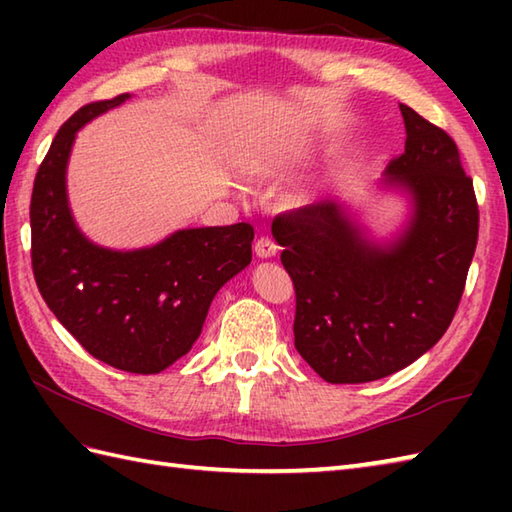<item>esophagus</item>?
<instances>
[{"label": "esophagus", "instance_id": "1", "mask_svg": "<svg viewBox=\"0 0 512 512\" xmlns=\"http://www.w3.org/2000/svg\"><path fill=\"white\" fill-rule=\"evenodd\" d=\"M255 253H257V257H270L273 255V244H270L268 239H259L255 246Z\"/></svg>", "mask_w": 512, "mask_h": 512}]
</instances>
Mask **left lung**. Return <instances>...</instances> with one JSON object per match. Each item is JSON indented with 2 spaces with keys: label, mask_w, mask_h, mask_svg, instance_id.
Returning a JSON list of instances; mask_svg holds the SVG:
<instances>
[{
  "label": "left lung",
  "mask_w": 512,
  "mask_h": 512,
  "mask_svg": "<svg viewBox=\"0 0 512 512\" xmlns=\"http://www.w3.org/2000/svg\"><path fill=\"white\" fill-rule=\"evenodd\" d=\"M127 99L81 107L54 136L32 187V273L54 317L94 358L160 374L191 350L217 290L250 264L255 233L244 222L180 228L151 246L116 250L81 231L65 184L74 138Z\"/></svg>",
  "instance_id": "8db88e82"
}]
</instances>
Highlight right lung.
Returning a JSON list of instances; mask_svg holds the SVG:
<instances>
[{"instance_id":"right-lung-1","label":"right lung","mask_w":512,"mask_h":512,"mask_svg":"<svg viewBox=\"0 0 512 512\" xmlns=\"http://www.w3.org/2000/svg\"><path fill=\"white\" fill-rule=\"evenodd\" d=\"M405 151L383 187L409 200L391 242L378 244L336 202L275 224L295 284V345L328 383L400 372L440 341L458 308L477 244L473 182L447 132L400 105Z\"/></svg>"}]
</instances>
